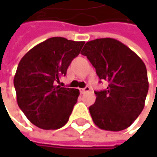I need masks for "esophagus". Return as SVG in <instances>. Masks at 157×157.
<instances>
[{
  "instance_id": "obj_1",
  "label": "esophagus",
  "mask_w": 157,
  "mask_h": 157,
  "mask_svg": "<svg viewBox=\"0 0 157 157\" xmlns=\"http://www.w3.org/2000/svg\"><path fill=\"white\" fill-rule=\"evenodd\" d=\"M79 91H80V93H81V94H85L86 92H89V91H90V87H89V86H86L85 88H81V89H79Z\"/></svg>"
}]
</instances>
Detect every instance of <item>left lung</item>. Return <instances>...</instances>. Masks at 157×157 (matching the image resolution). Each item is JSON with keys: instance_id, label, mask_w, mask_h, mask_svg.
Returning <instances> with one entry per match:
<instances>
[{"instance_id": "8db88e82", "label": "left lung", "mask_w": 157, "mask_h": 157, "mask_svg": "<svg viewBox=\"0 0 157 157\" xmlns=\"http://www.w3.org/2000/svg\"><path fill=\"white\" fill-rule=\"evenodd\" d=\"M81 54L100 79L109 83L106 90L94 92L96 100L89 107L94 124L107 131L128 128L145 105L148 91L145 63L128 46L109 37L87 42Z\"/></svg>"}]
</instances>
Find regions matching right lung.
I'll use <instances>...</instances> for the list:
<instances>
[{
  "label": "right lung",
  "instance_id": "add662e5",
  "mask_svg": "<svg viewBox=\"0 0 157 157\" xmlns=\"http://www.w3.org/2000/svg\"><path fill=\"white\" fill-rule=\"evenodd\" d=\"M85 42L56 36L22 57L14 77L17 104L28 120L40 128L58 129L67 123L79 91L57 86Z\"/></svg>",
  "mask_w": 157,
  "mask_h": 157
}]
</instances>
